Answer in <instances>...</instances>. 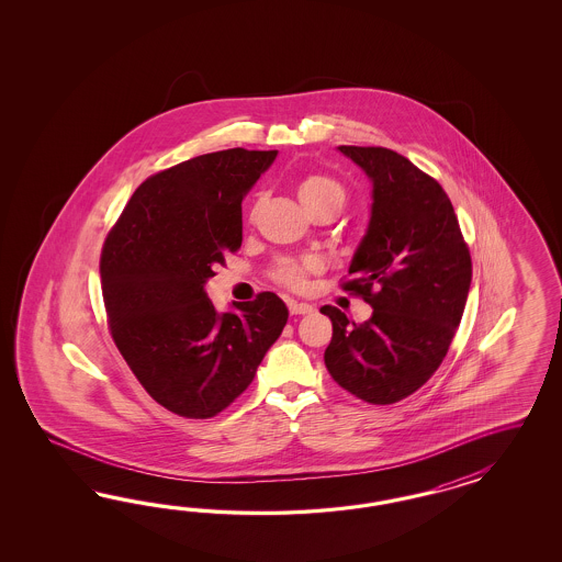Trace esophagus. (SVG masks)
Returning <instances> with one entry per match:
<instances>
[{"instance_id": "obj_1", "label": "esophagus", "mask_w": 562, "mask_h": 562, "mask_svg": "<svg viewBox=\"0 0 562 562\" xmlns=\"http://www.w3.org/2000/svg\"><path fill=\"white\" fill-rule=\"evenodd\" d=\"M289 308L292 315H306V313H311L315 306L308 305V303H299V301H289Z\"/></svg>"}]
</instances>
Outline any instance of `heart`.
<instances>
[{
	"label": "heart",
	"instance_id": "obj_1",
	"mask_svg": "<svg viewBox=\"0 0 562 562\" xmlns=\"http://www.w3.org/2000/svg\"><path fill=\"white\" fill-rule=\"evenodd\" d=\"M296 193L299 200L303 202L306 210L311 212L313 207L319 205H338L341 207L344 200H346V191L341 188L340 183L327 175H319V172H311L305 175L299 186H296ZM315 261H296V259H282L276 263L273 268V278L286 286L299 289L305 282V276L308 270H315Z\"/></svg>",
	"mask_w": 562,
	"mask_h": 562
}]
</instances>
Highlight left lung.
<instances>
[{
    "instance_id": "8db88e82",
    "label": "left lung",
    "mask_w": 562,
    "mask_h": 562,
    "mask_svg": "<svg viewBox=\"0 0 562 562\" xmlns=\"http://www.w3.org/2000/svg\"><path fill=\"white\" fill-rule=\"evenodd\" d=\"M369 177L371 216L344 284L373 315L350 322L322 306L334 334L325 367L369 404H395L439 369L463 315L472 259L447 193L406 156L387 148L338 146Z\"/></svg>"
}]
</instances>
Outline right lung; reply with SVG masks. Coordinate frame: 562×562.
Masks as SVG:
<instances>
[{
  "mask_svg": "<svg viewBox=\"0 0 562 562\" xmlns=\"http://www.w3.org/2000/svg\"><path fill=\"white\" fill-rule=\"evenodd\" d=\"M278 150L202 154L146 179L104 240L111 336L165 408L212 418L249 387L289 308L273 292L216 311L205 282L243 240L240 204Z\"/></svg>",
  "mask_w": 562,
  "mask_h": 562,
  "instance_id": "right-lung-1",
  "label": "right lung"
}]
</instances>
